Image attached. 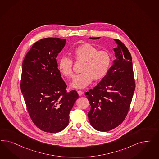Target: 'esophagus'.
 <instances>
[{"label": "esophagus", "instance_id": "obj_1", "mask_svg": "<svg viewBox=\"0 0 159 159\" xmlns=\"http://www.w3.org/2000/svg\"><path fill=\"white\" fill-rule=\"evenodd\" d=\"M77 93H78V94H79L80 96H82V95L83 94L84 92H82L81 90H78V91H77Z\"/></svg>", "mask_w": 159, "mask_h": 159}]
</instances>
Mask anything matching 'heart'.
Returning <instances> with one entry per match:
<instances>
[{
	"mask_svg": "<svg viewBox=\"0 0 159 159\" xmlns=\"http://www.w3.org/2000/svg\"><path fill=\"white\" fill-rule=\"evenodd\" d=\"M72 53L76 61L83 62V63L82 73L73 79L71 87L83 89L88 86L93 79L100 80L105 77L111 62V55L107 51H98L90 43H85L75 48ZM72 66L73 61L70 58L63 57L59 59L58 68L64 76L72 77Z\"/></svg>",
	"mask_w": 159,
	"mask_h": 159,
	"instance_id": "1",
	"label": "heart"
}]
</instances>
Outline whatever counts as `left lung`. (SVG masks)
I'll return each mask as SVG.
<instances>
[{"instance_id": "8db88e82", "label": "left lung", "mask_w": 159, "mask_h": 159, "mask_svg": "<svg viewBox=\"0 0 159 159\" xmlns=\"http://www.w3.org/2000/svg\"><path fill=\"white\" fill-rule=\"evenodd\" d=\"M114 41L117 47L114 48L116 59L112 65L96 86L85 93L91 106L88 112L89 122L101 132L112 130L124 120L135 91L130 52L120 41Z\"/></svg>"}]
</instances>
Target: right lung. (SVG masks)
Segmentation results:
<instances>
[{"mask_svg": "<svg viewBox=\"0 0 159 159\" xmlns=\"http://www.w3.org/2000/svg\"><path fill=\"white\" fill-rule=\"evenodd\" d=\"M65 39L45 38L34 43L22 64L21 91L29 115L39 129L59 132L69 124V113L79 98L67 92L58 67L57 57Z\"/></svg>", "mask_w": 159, "mask_h": 159, "instance_id": "right-lung-1", "label": "right lung"}]
</instances>
